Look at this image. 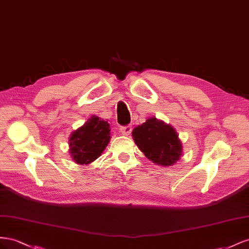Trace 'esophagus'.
<instances>
[{"mask_svg":"<svg viewBox=\"0 0 249 249\" xmlns=\"http://www.w3.org/2000/svg\"><path fill=\"white\" fill-rule=\"evenodd\" d=\"M132 131V127L131 125H127V126H123L120 128V132L123 134V136H128Z\"/></svg>","mask_w":249,"mask_h":249,"instance_id":"obj_1","label":"esophagus"}]
</instances>
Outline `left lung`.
Returning a JSON list of instances; mask_svg holds the SVG:
<instances>
[{
    "label": "left lung",
    "mask_w": 249,
    "mask_h": 249,
    "mask_svg": "<svg viewBox=\"0 0 249 249\" xmlns=\"http://www.w3.org/2000/svg\"><path fill=\"white\" fill-rule=\"evenodd\" d=\"M132 138L146 158L159 166H173L182 154V146L175 129L156 118H149L137 126L132 130Z\"/></svg>",
    "instance_id": "obj_1"
}]
</instances>
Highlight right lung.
I'll return each mask as SVG.
<instances>
[{
	"label": "right lung",
	"instance_id": "obj_1",
	"mask_svg": "<svg viewBox=\"0 0 249 249\" xmlns=\"http://www.w3.org/2000/svg\"><path fill=\"white\" fill-rule=\"evenodd\" d=\"M109 141V123L93 116L71 133L69 151L76 164L89 165L101 155Z\"/></svg>",
	"mask_w": 249,
	"mask_h": 249
}]
</instances>
